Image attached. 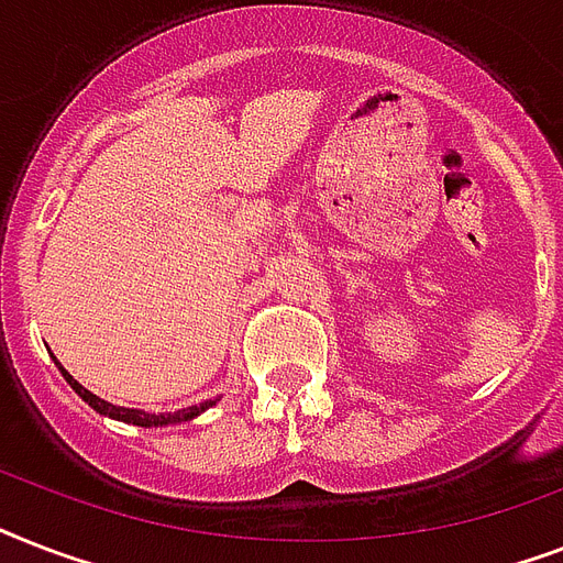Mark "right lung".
Listing matches in <instances>:
<instances>
[{
    "label": "right lung",
    "instance_id": "obj_1",
    "mask_svg": "<svg viewBox=\"0 0 563 563\" xmlns=\"http://www.w3.org/2000/svg\"><path fill=\"white\" fill-rule=\"evenodd\" d=\"M60 368V365H57ZM60 374H64V379L75 388V394L81 397V400H87L92 406V409L99 411V415H108V418H117V420H125V423H134V427H166V423H180V420H192L195 415H201L203 409H210V406H216V400H207V402H198V406H189V409H180V411H172V415H148V411H140V409H125V406H113V402L101 400V397H96L92 391H87L81 383H75L73 376L66 374L64 368H60Z\"/></svg>",
    "mask_w": 563,
    "mask_h": 563
}]
</instances>
